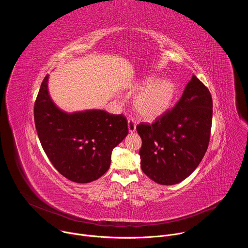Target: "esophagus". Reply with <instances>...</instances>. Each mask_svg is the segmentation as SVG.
Wrapping results in <instances>:
<instances>
[{"label": "esophagus", "mask_w": 248, "mask_h": 248, "mask_svg": "<svg viewBox=\"0 0 248 248\" xmlns=\"http://www.w3.org/2000/svg\"><path fill=\"white\" fill-rule=\"evenodd\" d=\"M127 126H128V131H129L130 133H133V132L136 130V125H135L133 120H131V119L128 120V122H127Z\"/></svg>", "instance_id": "34e87169"}]
</instances>
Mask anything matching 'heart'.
<instances>
[{
    "instance_id": "obj_1",
    "label": "heart",
    "mask_w": 248,
    "mask_h": 248,
    "mask_svg": "<svg viewBox=\"0 0 248 248\" xmlns=\"http://www.w3.org/2000/svg\"><path fill=\"white\" fill-rule=\"evenodd\" d=\"M139 91L132 100L134 112L143 120L153 121L166 114L175 96V85L170 79L149 76L138 79L131 87Z\"/></svg>"
}]
</instances>
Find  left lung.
<instances>
[{"label": "left lung", "instance_id": "obj_1", "mask_svg": "<svg viewBox=\"0 0 248 248\" xmlns=\"http://www.w3.org/2000/svg\"><path fill=\"white\" fill-rule=\"evenodd\" d=\"M212 108L208 88L193 76L173 109L152 124L136 126L142 139L140 167L152 181L171 186L195 170L208 148Z\"/></svg>", "mask_w": 248, "mask_h": 248}]
</instances>
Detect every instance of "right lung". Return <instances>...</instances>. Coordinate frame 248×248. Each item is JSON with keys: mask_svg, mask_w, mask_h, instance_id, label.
<instances>
[{"mask_svg": "<svg viewBox=\"0 0 248 248\" xmlns=\"http://www.w3.org/2000/svg\"><path fill=\"white\" fill-rule=\"evenodd\" d=\"M44 78L34 105V121L41 145L56 170L78 184L98 180L111 165L113 149L128 133L123 115L92 109L61 110Z\"/></svg>", "mask_w": 248, "mask_h": 248, "instance_id": "right-lung-1", "label": "right lung"}]
</instances>
